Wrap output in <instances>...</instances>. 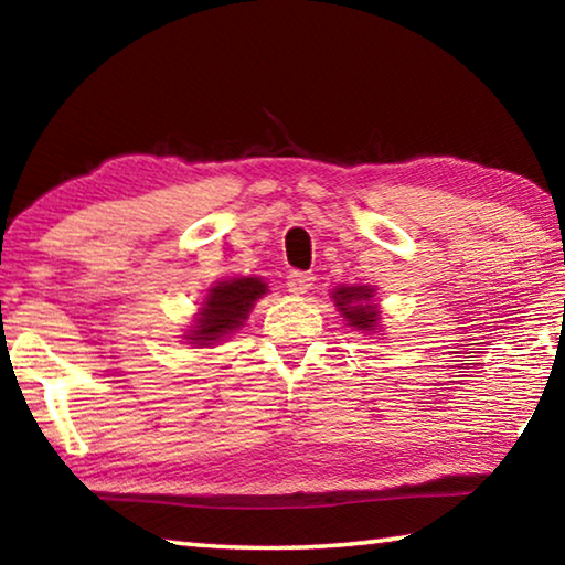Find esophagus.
<instances>
[{
  "label": "esophagus",
  "mask_w": 565,
  "mask_h": 565,
  "mask_svg": "<svg viewBox=\"0 0 565 565\" xmlns=\"http://www.w3.org/2000/svg\"><path fill=\"white\" fill-rule=\"evenodd\" d=\"M313 286V274H306V271H291L286 276V289H289L294 296H301L306 294Z\"/></svg>",
  "instance_id": "34e87169"
}]
</instances>
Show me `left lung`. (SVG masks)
<instances>
[{
  "mask_svg": "<svg viewBox=\"0 0 565 565\" xmlns=\"http://www.w3.org/2000/svg\"><path fill=\"white\" fill-rule=\"evenodd\" d=\"M371 296H374V291L369 286H341V289L333 291L343 319L363 331H374L379 321V311L376 306H371Z\"/></svg>",
  "mask_w": 565,
  "mask_h": 565,
  "instance_id": "obj_1",
  "label": "left lung"
}]
</instances>
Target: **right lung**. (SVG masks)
Instances as JSON below:
<instances>
[{
  "label": "right lung",
  "mask_w": 565,
  "mask_h": 565,
  "mask_svg": "<svg viewBox=\"0 0 565 565\" xmlns=\"http://www.w3.org/2000/svg\"><path fill=\"white\" fill-rule=\"evenodd\" d=\"M266 294V284L254 276H242V279L222 281L214 289H209L204 309L199 313L194 331L189 333L191 343L209 347L234 329L244 327V321L252 311L256 299Z\"/></svg>",
  "instance_id": "obj_1"
}]
</instances>
